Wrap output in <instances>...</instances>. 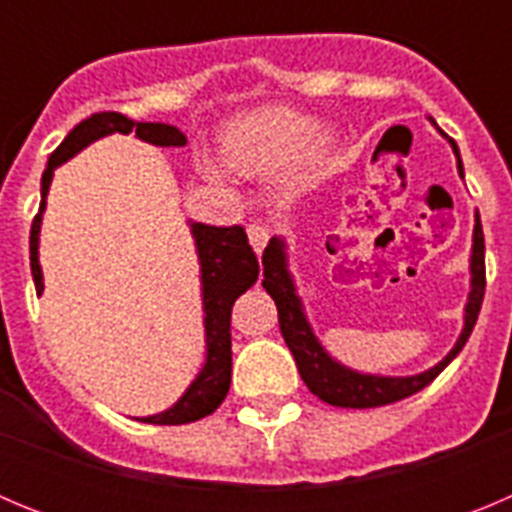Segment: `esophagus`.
I'll use <instances>...</instances> for the list:
<instances>
[{"instance_id":"obj_1","label":"esophagus","mask_w":512,"mask_h":512,"mask_svg":"<svg viewBox=\"0 0 512 512\" xmlns=\"http://www.w3.org/2000/svg\"><path fill=\"white\" fill-rule=\"evenodd\" d=\"M246 233H248V243H251V248L256 253H261L264 251V246H266V241H269V230L264 228V225H248L246 228Z\"/></svg>"}]
</instances>
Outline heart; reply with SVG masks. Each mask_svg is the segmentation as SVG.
I'll return each mask as SVG.
<instances>
[{"mask_svg": "<svg viewBox=\"0 0 512 512\" xmlns=\"http://www.w3.org/2000/svg\"><path fill=\"white\" fill-rule=\"evenodd\" d=\"M225 164L241 176H269L292 161L318 169L333 151V135L315 130V120L289 107H261L230 122L220 140ZM205 171L220 179V166L205 161Z\"/></svg>", "mask_w": 512, "mask_h": 512, "instance_id": "1", "label": "heart"}]
</instances>
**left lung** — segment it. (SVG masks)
Here are the masks:
<instances>
[{"mask_svg": "<svg viewBox=\"0 0 512 512\" xmlns=\"http://www.w3.org/2000/svg\"><path fill=\"white\" fill-rule=\"evenodd\" d=\"M449 143L456 153V169L464 179L459 148L451 138ZM261 264H264V282L261 284L271 295V300L277 302L279 328H282L284 343L295 356L302 382L307 384V390L312 395H318L320 400L328 402V405H336V408H379V405L405 400V397L428 387L456 359L464 343L469 341L474 323H477L479 307L485 300V235H482L479 215H474L472 259H469L472 289H469L467 307H464V328H461V336L456 338V346L428 372L413 374V377H379V374H364L356 372V369H348L320 346V341L312 333V325L307 323L295 279L287 269V243H284V238H277V235L271 238L269 246L264 248Z\"/></svg>", "mask_w": 512, "mask_h": 512, "instance_id": "obj_1", "label": "left lung"}]
</instances>
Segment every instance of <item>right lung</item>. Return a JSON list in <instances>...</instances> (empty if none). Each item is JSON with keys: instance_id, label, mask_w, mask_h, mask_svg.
<instances>
[{"instance_id": "1", "label": "right lung", "mask_w": 512, "mask_h": 512, "mask_svg": "<svg viewBox=\"0 0 512 512\" xmlns=\"http://www.w3.org/2000/svg\"><path fill=\"white\" fill-rule=\"evenodd\" d=\"M112 133H135V138L146 140L151 146H187V135L166 122H135L120 112H97V115L81 120L61 146L51 153L48 166L40 179V210L30 228V269L38 295L43 292V269L38 261L40 223H43L45 197L53 182V171L66 164L71 156ZM192 228L197 259H200L202 279V310H205V343L207 356L205 366L194 377L179 400L169 410L158 415L140 418L143 423L153 425H182L194 423L220 408L230 390V372H233V354H230V310L233 302L259 279V259L248 246V235L241 225L230 228H215L205 223H189Z\"/></svg>"}]
</instances>
